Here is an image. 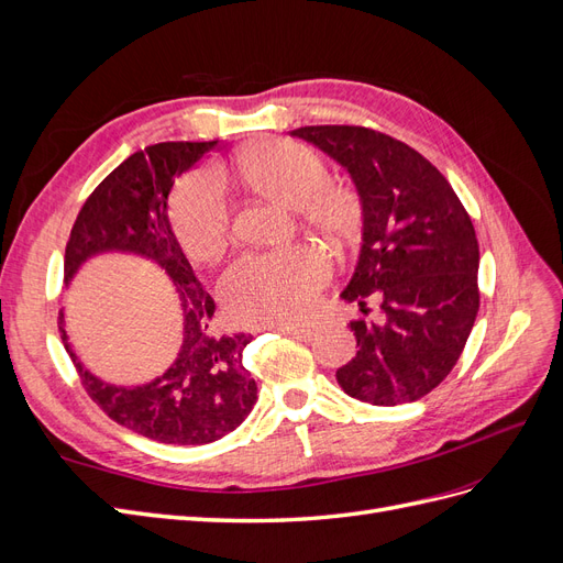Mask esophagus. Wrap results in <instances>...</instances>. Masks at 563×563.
<instances>
[{
  "instance_id": "obj_1",
  "label": "esophagus",
  "mask_w": 563,
  "mask_h": 563,
  "mask_svg": "<svg viewBox=\"0 0 563 563\" xmlns=\"http://www.w3.org/2000/svg\"><path fill=\"white\" fill-rule=\"evenodd\" d=\"M269 329L288 333V335H294V338H298V340H310V338L314 335V329L305 327V323H272Z\"/></svg>"
}]
</instances>
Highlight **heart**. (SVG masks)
I'll use <instances>...</instances> for the list:
<instances>
[{
  "label": "heart",
  "instance_id": "heart-1",
  "mask_svg": "<svg viewBox=\"0 0 563 563\" xmlns=\"http://www.w3.org/2000/svg\"><path fill=\"white\" fill-rule=\"evenodd\" d=\"M236 172L249 190L284 209L300 211L329 236H347L360 220V199L347 187L329 183V168L314 150L294 141H263L244 150ZM172 218L180 244L199 263H211L230 240V209L220 180L197 168L174 195ZM329 277V258L317 246L279 253H249L220 282V296L236 323L272 327L296 323L310 312Z\"/></svg>",
  "mask_w": 563,
  "mask_h": 563
}]
</instances>
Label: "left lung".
<instances>
[{
  "instance_id": "left-lung-1",
  "label": "left lung",
  "mask_w": 563,
  "mask_h": 563,
  "mask_svg": "<svg viewBox=\"0 0 563 563\" xmlns=\"http://www.w3.org/2000/svg\"><path fill=\"white\" fill-rule=\"evenodd\" d=\"M350 174L362 203V249L340 298L373 294L378 321H352L356 356L335 371L373 406L418 401L444 380L479 312V244L449 180L420 152L364 126L291 131Z\"/></svg>"
}]
</instances>
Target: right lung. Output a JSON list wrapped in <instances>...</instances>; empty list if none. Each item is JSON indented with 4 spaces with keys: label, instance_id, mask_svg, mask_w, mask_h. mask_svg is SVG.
<instances>
[{
    "label": "right lung",
    "instance_id": "right-lung-1",
    "mask_svg": "<svg viewBox=\"0 0 563 563\" xmlns=\"http://www.w3.org/2000/svg\"><path fill=\"white\" fill-rule=\"evenodd\" d=\"M220 141L157 143L119 164L84 203L65 249V284L84 263L129 253L155 263L176 286L183 338L176 360L143 385H112L79 362L60 310L58 331L81 385L103 411L135 434L176 446H201L236 430L253 411L258 385L242 364L246 333L213 329L216 302L197 282L168 218L174 183Z\"/></svg>",
    "mask_w": 563,
    "mask_h": 563
}]
</instances>
